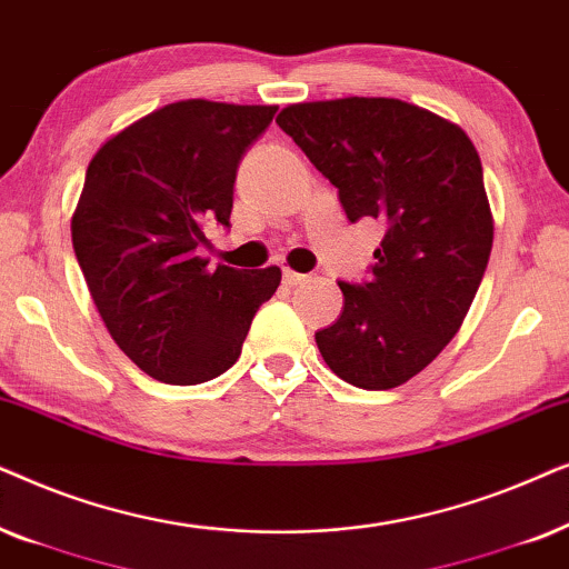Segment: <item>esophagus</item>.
Segmentation results:
<instances>
[{
  "instance_id": "esophagus-1",
  "label": "esophagus",
  "mask_w": 569,
  "mask_h": 569,
  "mask_svg": "<svg viewBox=\"0 0 569 569\" xmlns=\"http://www.w3.org/2000/svg\"><path fill=\"white\" fill-rule=\"evenodd\" d=\"M305 280H307L305 272H297V270H291V268H283V283L291 286V289H293V286L305 283Z\"/></svg>"
}]
</instances>
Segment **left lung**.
<instances>
[{
	"mask_svg": "<svg viewBox=\"0 0 569 569\" xmlns=\"http://www.w3.org/2000/svg\"><path fill=\"white\" fill-rule=\"evenodd\" d=\"M276 121L338 187L348 221L388 226L369 283L340 280L343 312L315 340L353 388H398L456 338L487 270L481 158L458 124L398 98L291 103Z\"/></svg>",
	"mask_w": 569,
	"mask_h": 569,
	"instance_id": "1",
	"label": "left lung"
}]
</instances>
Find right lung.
<instances>
[{
  "label": "right lung",
  "mask_w": 569,
  "mask_h": 569,
  "mask_svg": "<svg viewBox=\"0 0 569 569\" xmlns=\"http://www.w3.org/2000/svg\"><path fill=\"white\" fill-rule=\"evenodd\" d=\"M278 106L189 98L113 134L90 158L72 247L106 330L142 372L200 385L239 359L280 268L208 270L206 226H229L244 150Z\"/></svg>",
  "instance_id": "add662e5"
}]
</instances>
